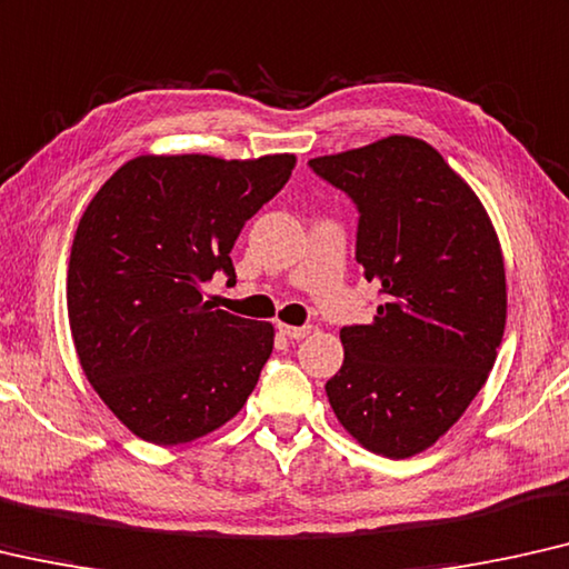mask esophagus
Returning a JSON list of instances; mask_svg holds the SVG:
<instances>
[{
  "label": "esophagus",
  "mask_w": 569,
  "mask_h": 569,
  "mask_svg": "<svg viewBox=\"0 0 569 569\" xmlns=\"http://www.w3.org/2000/svg\"><path fill=\"white\" fill-rule=\"evenodd\" d=\"M278 332H281V335H283V337H288V339H303V337H309L311 327H291V325H278Z\"/></svg>",
  "instance_id": "1"
}]
</instances>
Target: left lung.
<instances>
[{"instance_id":"obj_1","label":"left lung","mask_w":569,"mask_h":569,"mask_svg":"<svg viewBox=\"0 0 569 569\" xmlns=\"http://www.w3.org/2000/svg\"><path fill=\"white\" fill-rule=\"evenodd\" d=\"M309 166L358 207L355 258L380 288L370 325L339 329L345 362L327 398L362 447L403 460L447 435L493 370L501 242L475 191L419 138L391 134Z\"/></svg>"}]
</instances>
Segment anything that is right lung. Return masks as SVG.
<instances>
[{"mask_svg": "<svg viewBox=\"0 0 569 569\" xmlns=\"http://www.w3.org/2000/svg\"><path fill=\"white\" fill-rule=\"evenodd\" d=\"M296 156L127 160L83 211L68 260V325L101 401L132 435L186 445L230 421L273 352V325L203 299L234 283L242 227L283 189Z\"/></svg>", "mask_w": 569, "mask_h": 569, "instance_id": "1", "label": "right lung"}]
</instances>
